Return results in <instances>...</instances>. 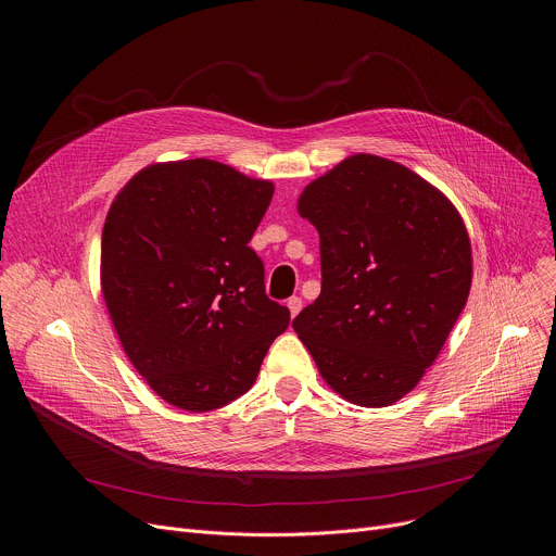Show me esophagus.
I'll list each match as a JSON object with an SVG mask.
<instances>
[{"mask_svg": "<svg viewBox=\"0 0 556 556\" xmlns=\"http://www.w3.org/2000/svg\"><path fill=\"white\" fill-rule=\"evenodd\" d=\"M301 307H303L301 296H290V299H288V309H290V316H292V319H294V316L301 312Z\"/></svg>", "mask_w": 556, "mask_h": 556, "instance_id": "1", "label": "esophagus"}]
</instances>
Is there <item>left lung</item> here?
I'll return each mask as SVG.
<instances>
[{
    "label": "left lung",
    "mask_w": 556,
    "mask_h": 556,
    "mask_svg": "<svg viewBox=\"0 0 556 556\" xmlns=\"http://www.w3.org/2000/svg\"><path fill=\"white\" fill-rule=\"evenodd\" d=\"M319 230L321 294L292 321L326 382L387 407L433 365L470 290V242L455 206L412 169L356 153L305 187Z\"/></svg>",
    "instance_id": "left-lung-1"
}]
</instances>
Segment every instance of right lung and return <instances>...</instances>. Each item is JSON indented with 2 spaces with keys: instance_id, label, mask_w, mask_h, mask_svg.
<instances>
[{
  "instance_id": "right-lung-1",
  "label": "right lung",
  "mask_w": 556,
  "mask_h": 556,
  "mask_svg": "<svg viewBox=\"0 0 556 556\" xmlns=\"http://www.w3.org/2000/svg\"><path fill=\"white\" fill-rule=\"evenodd\" d=\"M273 193L195 157L142 169L108 213L101 286L112 324L138 374L178 409L240 399L290 324L249 247Z\"/></svg>"
}]
</instances>
